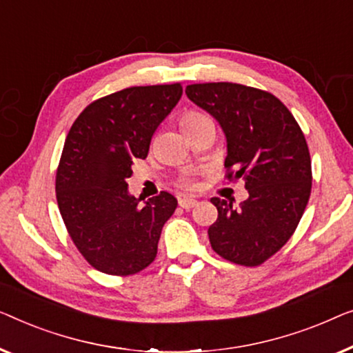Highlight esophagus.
Wrapping results in <instances>:
<instances>
[{"label":"esophagus","instance_id":"34e87169","mask_svg":"<svg viewBox=\"0 0 353 353\" xmlns=\"http://www.w3.org/2000/svg\"><path fill=\"white\" fill-rule=\"evenodd\" d=\"M196 200L195 198H188V196H182L179 198V206L183 208V210H190V208L196 206Z\"/></svg>","mask_w":353,"mask_h":353}]
</instances>
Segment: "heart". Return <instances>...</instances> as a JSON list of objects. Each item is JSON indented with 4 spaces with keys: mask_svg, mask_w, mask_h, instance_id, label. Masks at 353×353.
I'll return each mask as SVG.
<instances>
[{
    "mask_svg": "<svg viewBox=\"0 0 353 353\" xmlns=\"http://www.w3.org/2000/svg\"><path fill=\"white\" fill-rule=\"evenodd\" d=\"M210 120L205 113L201 112H196V110H188L185 113H182L181 117V126L183 128V131H188V129L200 125L201 121H206ZM179 185H181L182 188H193L195 187V181H193L192 177H182L181 181H179Z\"/></svg>",
    "mask_w": 353,
    "mask_h": 353,
    "instance_id": "b5f03b06",
    "label": "heart"
}]
</instances>
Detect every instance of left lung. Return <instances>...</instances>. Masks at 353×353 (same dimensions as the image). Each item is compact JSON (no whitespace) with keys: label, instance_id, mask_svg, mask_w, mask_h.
<instances>
[{"label":"left lung","instance_id":"1","mask_svg":"<svg viewBox=\"0 0 353 353\" xmlns=\"http://www.w3.org/2000/svg\"><path fill=\"white\" fill-rule=\"evenodd\" d=\"M187 97L219 121L227 137L225 177L245 181L240 208L211 198L217 219L211 248L233 264L256 267L281 250L297 228L312 190V161L296 118L274 94L238 83H198Z\"/></svg>","mask_w":353,"mask_h":353}]
</instances>
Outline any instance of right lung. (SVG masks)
Segmentation results:
<instances>
[{"mask_svg": "<svg viewBox=\"0 0 353 353\" xmlns=\"http://www.w3.org/2000/svg\"><path fill=\"white\" fill-rule=\"evenodd\" d=\"M181 96V83L121 89L89 103L67 134L56 172L59 211L79 254L102 274L134 275L155 261L177 200L161 192L142 206L126 179Z\"/></svg>", "mask_w": 353, "mask_h": 353, "instance_id": "1", "label": "right lung"}]
</instances>
